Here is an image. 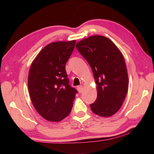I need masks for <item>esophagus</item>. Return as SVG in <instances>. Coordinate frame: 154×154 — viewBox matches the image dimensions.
<instances>
[{"label":"esophagus","instance_id":"34e87169","mask_svg":"<svg viewBox=\"0 0 154 154\" xmlns=\"http://www.w3.org/2000/svg\"><path fill=\"white\" fill-rule=\"evenodd\" d=\"M77 90L79 91V93H81L83 92V87L82 85H80V86H78L77 87Z\"/></svg>","mask_w":154,"mask_h":154}]
</instances>
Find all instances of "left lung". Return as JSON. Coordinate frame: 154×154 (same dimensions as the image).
Instances as JSON below:
<instances>
[{"label":"left lung","mask_w":154,"mask_h":154,"mask_svg":"<svg viewBox=\"0 0 154 154\" xmlns=\"http://www.w3.org/2000/svg\"><path fill=\"white\" fill-rule=\"evenodd\" d=\"M76 48L89 64L97 85V97L90 104L94 113L112 116L120 109L128 87L123 55L116 45L103 35H93L78 42Z\"/></svg>","instance_id":"left-lung-1"}]
</instances>
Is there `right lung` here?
Masks as SVG:
<instances>
[{"label": "right lung", "instance_id": "add662e5", "mask_svg": "<svg viewBox=\"0 0 154 154\" xmlns=\"http://www.w3.org/2000/svg\"><path fill=\"white\" fill-rule=\"evenodd\" d=\"M76 41L57 42L42 49L32 62L28 86L32 104L48 121L59 122L70 113L78 92L69 85L65 64Z\"/></svg>", "mask_w": 154, "mask_h": 154}]
</instances>
